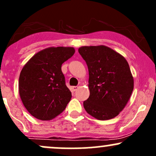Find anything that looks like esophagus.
Listing matches in <instances>:
<instances>
[{
  "mask_svg": "<svg viewBox=\"0 0 156 156\" xmlns=\"http://www.w3.org/2000/svg\"><path fill=\"white\" fill-rule=\"evenodd\" d=\"M78 88H79V87H77V86H76V87H73V91H75V92H76V91L78 90Z\"/></svg>",
  "mask_w": 156,
  "mask_h": 156,
  "instance_id": "34e87169",
  "label": "esophagus"
}]
</instances>
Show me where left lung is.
<instances>
[{
  "instance_id": "obj_1",
  "label": "left lung",
  "mask_w": 156,
  "mask_h": 156,
  "mask_svg": "<svg viewBox=\"0 0 156 156\" xmlns=\"http://www.w3.org/2000/svg\"><path fill=\"white\" fill-rule=\"evenodd\" d=\"M78 52L89 69L90 94L83 102L86 112L99 120L117 117L133 90V77L128 62L105 45L82 46Z\"/></svg>"
}]
</instances>
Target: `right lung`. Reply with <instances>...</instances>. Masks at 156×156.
I'll return each instance as SVG.
<instances>
[{"instance_id":"1","label":"right lung","mask_w":156,"mask_h":156,"mask_svg":"<svg viewBox=\"0 0 156 156\" xmlns=\"http://www.w3.org/2000/svg\"><path fill=\"white\" fill-rule=\"evenodd\" d=\"M76 52L72 47H50L36 53L23 67L19 94L33 117L51 120L65 109L72 98L65 85L62 64Z\"/></svg>"}]
</instances>
